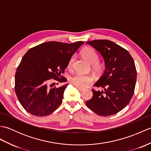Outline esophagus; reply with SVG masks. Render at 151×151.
Listing matches in <instances>:
<instances>
[{
  "label": "esophagus",
  "mask_w": 151,
  "mask_h": 151,
  "mask_svg": "<svg viewBox=\"0 0 151 151\" xmlns=\"http://www.w3.org/2000/svg\"><path fill=\"white\" fill-rule=\"evenodd\" d=\"M76 88H77V89H78V90H79L80 91H84L85 90V89H84V88H80V87H77V86H76Z\"/></svg>",
  "instance_id": "esophagus-1"
}]
</instances>
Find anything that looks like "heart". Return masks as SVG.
I'll return each instance as SVG.
<instances>
[{
  "instance_id": "obj_1",
  "label": "heart",
  "mask_w": 151,
  "mask_h": 151,
  "mask_svg": "<svg viewBox=\"0 0 151 151\" xmlns=\"http://www.w3.org/2000/svg\"><path fill=\"white\" fill-rule=\"evenodd\" d=\"M82 54L84 58L87 60L89 63H91V69L95 73L99 74L103 70V64L98 62L99 56L93 49L89 47L86 48L82 51ZM74 61H75V56H72L70 58L68 63H67V67L69 69L72 68ZM93 81V76L90 74L84 75V74L80 73H75V75H73L69 78V82L72 84L80 88L86 87L89 84H91Z\"/></svg>"
}]
</instances>
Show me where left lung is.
Wrapping results in <instances>:
<instances>
[{"label":"left lung","mask_w":151,"mask_h":151,"mask_svg":"<svg viewBox=\"0 0 151 151\" xmlns=\"http://www.w3.org/2000/svg\"><path fill=\"white\" fill-rule=\"evenodd\" d=\"M104 58L105 70L94 84L102 91L92 89L93 97L86 106L99 115L118 113L129 104L134 95L137 71L130 53L113 41L99 40L88 41Z\"/></svg>","instance_id":"1"}]
</instances>
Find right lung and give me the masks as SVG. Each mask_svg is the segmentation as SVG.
I'll return each instance as SVG.
<instances>
[{
	"label": "right lung",
	"instance_id": "right-lung-1",
	"mask_svg": "<svg viewBox=\"0 0 151 151\" xmlns=\"http://www.w3.org/2000/svg\"><path fill=\"white\" fill-rule=\"evenodd\" d=\"M84 43L49 41L27 51L15 76V93L25 110L43 117L52 114L60 106L68 84L49 88L48 82L52 78L60 82L67 81L61 75L70 58Z\"/></svg>",
	"mask_w": 151,
	"mask_h": 151
}]
</instances>
